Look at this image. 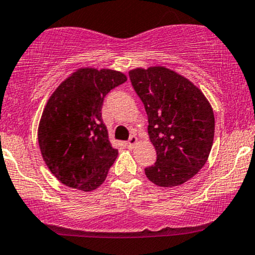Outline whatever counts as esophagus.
I'll return each instance as SVG.
<instances>
[{"label": "esophagus", "mask_w": 255, "mask_h": 255, "mask_svg": "<svg viewBox=\"0 0 255 255\" xmlns=\"http://www.w3.org/2000/svg\"><path fill=\"white\" fill-rule=\"evenodd\" d=\"M137 143V137L136 136H130V138H128V141L127 142V147L128 148H133L136 145Z\"/></svg>", "instance_id": "esophagus-1"}]
</instances>
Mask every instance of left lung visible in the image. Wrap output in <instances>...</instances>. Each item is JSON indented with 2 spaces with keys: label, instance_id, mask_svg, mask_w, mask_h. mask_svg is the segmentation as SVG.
Returning <instances> with one entry per match:
<instances>
[{
  "label": "left lung",
  "instance_id": "1",
  "mask_svg": "<svg viewBox=\"0 0 255 255\" xmlns=\"http://www.w3.org/2000/svg\"><path fill=\"white\" fill-rule=\"evenodd\" d=\"M148 116V133L156 161L144 168L159 187L189 181L210 155L214 137L211 105L193 83L161 66L128 72Z\"/></svg>",
  "mask_w": 255,
  "mask_h": 255
}]
</instances>
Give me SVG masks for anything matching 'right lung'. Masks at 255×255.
Instances as JSON below:
<instances>
[{
  "mask_svg": "<svg viewBox=\"0 0 255 255\" xmlns=\"http://www.w3.org/2000/svg\"><path fill=\"white\" fill-rule=\"evenodd\" d=\"M127 82L113 70L81 68L53 93L43 111L38 143L45 164L65 185L91 191L118 156L102 120L106 95Z\"/></svg>",
  "mask_w": 255,
  "mask_h": 255,
  "instance_id": "obj_1",
  "label": "right lung"
}]
</instances>
